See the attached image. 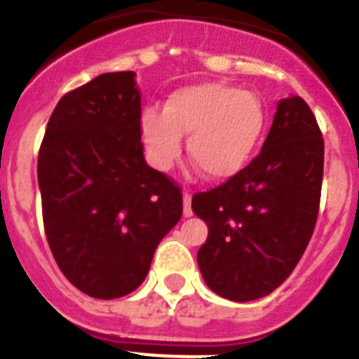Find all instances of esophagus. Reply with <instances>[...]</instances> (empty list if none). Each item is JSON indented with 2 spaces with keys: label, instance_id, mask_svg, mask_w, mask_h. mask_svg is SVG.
Listing matches in <instances>:
<instances>
[{
  "label": "esophagus",
  "instance_id": "1",
  "mask_svg": "<svg viewBox=\"0 0 359 359\" xmlns=\"http://www.w3.org/2000/svg\"><path fill=\"white\" fill-rule=\"evenodd\" d=\"M183 215H185V217H190V215H192V194H190L189 190L183 192Z\"/></svg>",
  "mask_w": 359,
  "mask_h": 359
}]
</instances>
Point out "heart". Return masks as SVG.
<instances>
[{
  "mask_svg": "<svg viewBox=\"0 0 359 359\" xmlns=\"http://www.w3.org/2000/svg\"><path fill=\"white\" fill-rule=\"evenodd\" d=\"M266 126L262 102L252 91L223 82L187 86L169 95L163 111L142 113L140 131L147 158L158 170H169L187 151L205 177L226 182L252 161Z\"/></svg>",
  "mask_w": 359,
  "mask_h": 359,
  "instance_id": "heart-1",
  "label": "heart"
}]
</instances>
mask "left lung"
Listing matches in <instances>:
<instances>
[{
    "label": "left lung",
    "mask_w": 359,
    "mask_h": 359,
    "mask_svg": "<svg viewBox=\"0 0 359 359\" xmlns=\"http://www.w3.org/2000/svg\"><path fill=\"white\" fill-rule=\"evenodd\" d=\"M322 177L315 115L304 98H284L261 154L223 185L192 196L208 226L198 264L214 293L250 302L290 277L315 230Z\"/></svg>",
    "instance_id": "8db88e82"
}]
</instances>
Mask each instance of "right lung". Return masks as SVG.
Segmentation results:
<instances>
[{
  "label": "right lung",
  "mask_w": 359,
  "mask_h": 359,
  "mask_svg": "<svg viewBox=\"0 0 359 359\" xmlns=\"http://www.w3.org/2000/svg\"><path fill=\"white\" fill-rule=\"evenodd\" d=\"M140 118L135 72L102 73L59 100L39 149L50 250L65 277L93 298L140 286L183 214L182 189L145 161Z\"/></svg>",
  "instance_id": "right-lung-1"
}]
</instances>
